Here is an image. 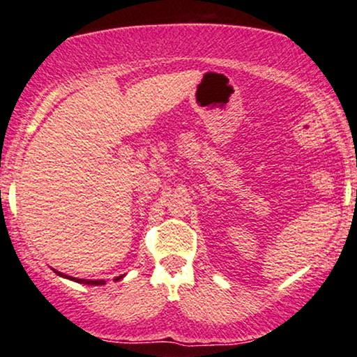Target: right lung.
<instances>
[{
  "instance_id": "obj_1",
  "label": "right lung",
  "mask_w": 357,
  "mask_h": 357,
  "mask_svg": "<svg viewBox=\"0 0 357 357\" xmlns=\"http://www.w3.org/2000/svg\"><path fill=\"white\" fill-rule=\"evenodd\" d=\"M54 273H58L59 277L69 278V280L77 281V283H82V284H95V286H98V284H105V280H82V278H74V277H68V275L59 273V272H56V270H54ZM121 278H123V275H121V277H116V278H114V281H118V280H121Z\"/></svg>"
}]
</instances>
